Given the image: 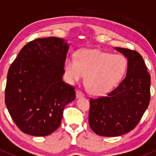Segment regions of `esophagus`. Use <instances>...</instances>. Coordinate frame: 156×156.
I'll return each instance as SVG.
<instances>
[{
	"label": "esophagus",
	"instance_id": "34e87169",
	"mask_svg": "<svg viewBox=\"0 0 156 156\" xmlns=\"http://www.w3.org/2000/svg\"><path fill=\"white\" fill-rule=\"evenodd\" d=\"M76 98H83V97L84 96V94H83V92H82L81 91H80V90H77V91H76Z\"/></svg>",
	"mask_w": 156,
	"mask_h": 156
}]
</instances>
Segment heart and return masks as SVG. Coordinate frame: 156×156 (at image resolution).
I'll return each mask as SVG.
<instances>
[{
	"instance_id": "heart-1",
	"label": "heart",
	"mask_w": 156,
	"mask_h": 156,
	"mask_svg": "<svg viewBox=\"0 0 156 156\" xmlns=\"http://www.w3.org/2000/svg\"><path fill=\"white\" fill-rule=\"evenodd\" d=\"M127 62L120 54L98 50H86L78 53L76 59L65 61V74L70 83L79 82L85 76V84L90 92L101 95L112 90L126 71Z\"/></svg>"
}]
</instances>
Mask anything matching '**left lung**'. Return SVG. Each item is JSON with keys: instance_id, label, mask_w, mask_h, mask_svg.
<instances>
[{"instance_id": "1", "label": "left lung", "mask_w": 156, "mask_h": 156, "mask_svg": "<svg viewBox=\"0 0 156 156\" xmlns=\"http://www.w3.org/2000/svg\"><path fill=\"white\" fill-rule=\"evenodd\" d=\"M115 49L128 60L126 76L107 96L90 99L89 126L105 137L120 136L133 129L150 100V75L142 56L132 50Z\"/></svg>"}]
</instances>
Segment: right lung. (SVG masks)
<instances>
[{
    "mask_svg": "<svg viewBox=\"0 0 156 156\" xmlns=\"http://www.w3.org/2000/svg\"><path fill=\"white\" fill-rule=\"evenodd\" d=\"M69 45L57 37L27 43L7 73L5 103L21 132L46 136L61 124L63 110L76 98L74 87L62 80Z\"/></svg>",
    "mask_w": 156,
    "mask_h": 156,
    "instance_id": "obj_1",
    "label": "right lung"
}]
</instances>
